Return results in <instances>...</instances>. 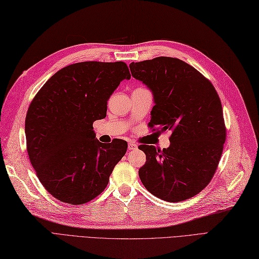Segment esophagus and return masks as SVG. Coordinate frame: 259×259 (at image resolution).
<instances>
[{
    "label": "esophagus",
    "mask_w": 259,
    "mask_h": 259,
    "mask_svg": "<svg viewBox=\"0 0 259 259\" xmlns=\"http://www.w3.org/2000/svg\"><path fill=\"white\" fill-rule=\"evenodd\" d=\"M137 148H138L137 144H135V143H133V142H130V143H128V150H136Z\"/></svg>",
    "instance_id": "esophagus-1"
}]
</instances>
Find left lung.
Segmentation results:
<instances>
[{
    "mask_svg": "<svg viewBox=\"0 0 259 259\" xmlns=\"http://www.w3.org/2000/svg\"><path fill=\"white\" fill-rule=\"evenodd\" d=\"M130 69L153 92L150 127L171 131L168 148L138 147L146 155L138 170L141 181L168 202L192 198L210 184L223 151L226 128L218 92L197 69L178 58L157 57L132 62Z\"/></svg>",
    "mask_w": 259,
    "mask_h": 259,
    "instance_id": "8db88e82",
    "label": "left lung"
}]
</instances>
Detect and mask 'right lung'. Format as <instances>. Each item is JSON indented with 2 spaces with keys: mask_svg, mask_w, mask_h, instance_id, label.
Masks as SVG:
<instances>
[{
  "mask_svg": "<svg viewBox=\"0 0 259 259\" xmlns=\"http://www.w3.org/2000/svg\"><path fill=\"white\" fill-rule=\"evenodd\" d=\"M124 79L123 61H83L57 71L37 92L25 119L29 160L46 190L61 202L84 204L103 192L127 143L103 145L93 122Z\"/></svg>",
  "mask_w": 259,
  "mask_h": 259,
  "instance_id": "obj_1",
  "label": "right lung"
}]
</instances>
